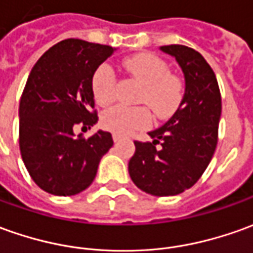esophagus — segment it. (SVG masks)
<instances>
[{"instance_id":"esophagus-1","label":"esophagus","mask_w":253,"mask_h":253,"mask_svg":"<svg viewBox=\"0 0 253 253\" xmlns=\"http://www.w3.org/2000/svg\"><path fill=\"white\" fill-rule=\"evenodd\" d=\"M112 137H113V141H115V142H119V141L122 140V135H119V134H116V133L113 134Z\"/></svg>"}]
</instances>
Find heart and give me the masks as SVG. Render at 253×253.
<instances>
[{"instance_id": "obj_1", "label": "heart", "mask_w": 253, "mask_h": 253, "mask_svg": "<svg viewBox=\"0 0 253 253\" xmlns=\"http://www.w3.org/2000/svg\"><path fill=\"white\" fill-rule=\"evenodd\" d=\"M123 66L141 84L137 101L148 105L159 119H168L176 112L184 97V83L169 72L162 58L149 52L128 56ZM91 90L98 105L111 106L116 101V75L112 66L102 63L91 79ZM151 125V113L145 106H115L102 115V126L113 133L125 135Z\"/></svg>"}]
</instances>
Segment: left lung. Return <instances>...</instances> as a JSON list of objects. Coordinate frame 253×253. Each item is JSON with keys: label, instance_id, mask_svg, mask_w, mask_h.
Returning a JSON list of instances; mask_svg holds the SVG:
<instances>
[{"label": "left lung", "instance_id": "1", "mask_svg": "<svg viewBox=\"0 0 253 253\" xmlns=\"http://www.w3.org/2000/svg\"><path fill=\"white\" fill-rule=\"evenodd\" d=\"M185 77V92L176 113L148 133L152 141H134L128 173L140 190L155 197L181 194L198 181L217 145L221 95L214 72L198 51L163 45Z\"/></svg>", "mask_w": 253, "mask_h": 253}]
</instances>
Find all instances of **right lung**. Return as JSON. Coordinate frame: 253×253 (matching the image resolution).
<instances>
[{"label":"right lung","instance_id":"add662e5","mask_svg":"<svg viewBox=\"0 0 253 253\" xmlns=\"http://www.w3.org/2000/svg\"><path fill=\"white\" fill-rule=\"evenodd\" d=\"M113 54L109 45L68 39L33 66L19 104V148L26 169L41 190L70 197L88 188L101 158L113 145L99 130L84 138L77 127L97 123L91 79Z\"/></svg>","mask_w":253,"mask_h":253}]
</instances>
